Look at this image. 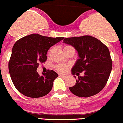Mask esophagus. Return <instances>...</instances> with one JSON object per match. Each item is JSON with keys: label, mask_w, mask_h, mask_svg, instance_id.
<instances>
[{"label": "esophagus", "mask_w": 123, "mask_h": 123, "mask_svg": "<svg viewBox=\"0 0 123 123\" xmlns=\"http://www.w3.org/2000/svg\"><path fill=\"white\" fill-rule=\"evenodd\" d=\"M59 76H61V77H66V75H64V74H59Z\"/></svg>", "instance_id": "obj_1"}]
</instances>
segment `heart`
<instances>
[{
	"instance_id": "b5f03b06",
	"label": "heart",
	"mask_w": 123,
	"mask_h": 123,
	"mask_svg": "<svg viewBox=\"0 0 123 123\" xmlns=\"http://www.w3.org/2000/svg\"><path fill=\"white\" fill-rule=\"evenodd\" d=\"M71 48H72V47H71L70 45H65L64 47V51ZM53 49V48H52L50 49L49 53L52 51ZM68 68V66L64 64H57L56 66H55V69L59 73H64V72H66Z\"/></svg>"
}]
</instances>
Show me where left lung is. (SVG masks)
I'll list each match as a JSON object with an SVG mask.
<instances>
[{
    "mask_svg": "<svg viewBox=\"0 0 123 123\" xmlns=\"http://www.w3.org/2000/svg\"><path fill=\"white\" fill-rule=\"evenodd\" d=\"M64 43L74 47L80 57L72 73L80 75L84 72L83 76H78L75 85L69 88L70 91L75 96L85 98L98 94L105 86L112 69V60L108 47L88 35L65 38Z\"/></svg>",
    "mask_w": 123,
    "mask_h": 123,
    "instance_id": "left-lung-1",
    "label": "left lung"
}]
</instances>
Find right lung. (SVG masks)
<instances>
[{
	"instance_id": "obj_1",
	"label": "right lung",
	"mask_w": 123,
	"mask_h": 123,
	"mask_svg": "<svg viewBox=\"0 0 123 123\" xmlns=\"http://www.w3.org/2000/svg\"><path fill=\"white\" fill-rule=\"evenodd\" d=\"M63 38L32 34L15 42L8 62V69L18 91L31 98L42 97L51 91L58 74L53 70H48L47 73L40 76L36 70L39 64L46 61V55L50 47Z\"/></svg>"
}]
</instances>
